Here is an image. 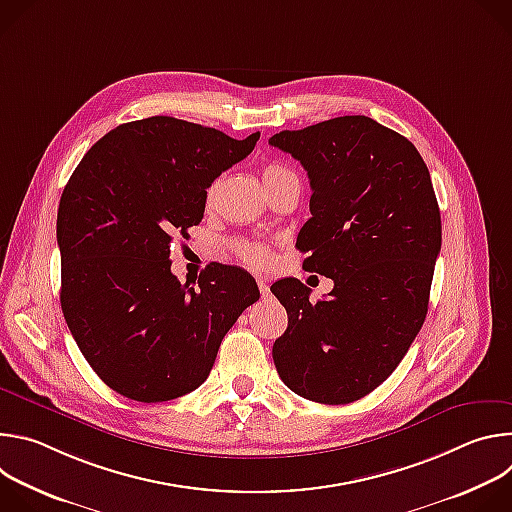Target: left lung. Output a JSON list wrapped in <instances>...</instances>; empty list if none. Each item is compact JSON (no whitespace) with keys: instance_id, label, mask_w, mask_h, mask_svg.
Here are the masks:
<instances>
[{"instance_id":"1","label":"left lung","mask_w":512,"mask_h":512,"mask_svg":"<svg viewBox=\"0 0 512 512\" xmlns=\"http://www.w3.org/2000/svg\"><path fill=\"white\" fill-rule=\"evenodd\" d=\"M245 139L176 117L123 123L64 186L56 237L72 338L119 395L160 403L198 389L249 306L229 271L172 273L174 231L204 216L206 188L245 160Z\"/></svg>"}]
</instances>
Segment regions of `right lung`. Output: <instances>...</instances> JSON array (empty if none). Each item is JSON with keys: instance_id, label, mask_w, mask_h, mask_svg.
<instances>
[{"instance_id": "right-lung-1", "label": "right lung", "mask_w": 512, "mask_h": 512, "mask_svg": "<svg viewBox=\"0 0 512 512\" xmlns=\"http://www.w3.org/2000/svg\"><path fill=\"white\" fill-rule=\"evenodd\" d=\"M273 148L308 172L312 218L300 247L334 281L300 298L273 344L281 381L304 399L344 405L391 377L415 340L442 247L440 208L415 145L364 115L279 131Z\"/></svg>"}]
</instances>
